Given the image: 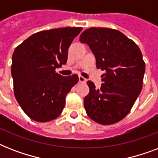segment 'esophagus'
Wrapping results in <instances>:
<instances>
[{
	"label": "esophagus",
	"instance_id": "34e87169",
	"mask_svg": "<svg viewBox=\"0 0 158 158\" xmlns=\"http://www.w3.org/2000/svg\"><path fill=\"white\" fill-rule=\"evenodd\" d=\"M86 81H87V79H85L84 77L81 76V75H80V76H79V83H86Z\"/></svg>",
	"mask_w": 158,
	"mask_h": 158
}]
</instances>
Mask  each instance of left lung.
I'll use <instances>...</instances> for the list:
<instances>
[{"mask_svg": "<svg viewBox=\"0 0 158 158\" xmlns=\"http://www.w3.org/2000/svg\"><path fill=\"white\" fill-rule=\"evenodd\" d=\"M79 41L91 49L97 68L105 71L100 89L87 82L85 110L97 123L115 124L130 112L142 90L145 63L141 51L134 41L111 28H90L81 33Z\"/></svg>", "mask_w": 158, "mask_h": 158, "instance_id": "left-lung-1", "label": "left lung"}]
</instances>
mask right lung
<instances>
[{
  "label": "right lung",
  "mask_w": 158,
  "mask_h": 158,
  "mask_svg": "<svg viewBox=\"0 0 158 158\" xmlns=\"http://www.w3.org/2000/svg\"><path fill=\"white\" fill-rule=\"evenodd\" d=\"M80 27H65L36 33L15 48L11 74L15 96L33 120L48 122L58 117L65 97L79 81L77 74L62 76L56 69L64 64L68 49Z\"/></svg>",
  "instance_id": "add662e5"
}]
</instances>
